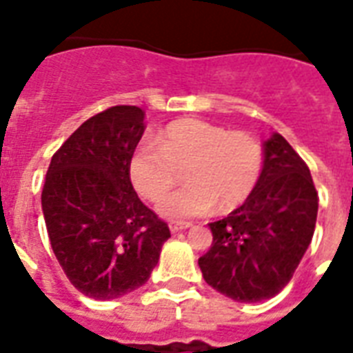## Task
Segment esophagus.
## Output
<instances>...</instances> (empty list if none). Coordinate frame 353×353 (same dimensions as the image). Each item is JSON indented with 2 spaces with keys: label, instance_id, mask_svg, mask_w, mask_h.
I'll use <instances>...</instances> for the list:
<instances>
[{
  "label": "esophagus",
  "instance_id": "34e87169",
  "mask_svg": "<svg viewBox=\"0 0 353 353\" xmlns=\"http://www.w3.org/2000/svg\"><path fill=\"white\" fill-rule=\"evenodd\" d=\"M188 227H190V223H172L170 231L179 232V231H185V229H188Z\"/></svg>",
  "mask_w": 353,
  "mask_h": 353
}]
</instances>
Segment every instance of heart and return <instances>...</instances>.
Here are the masks:
<instances>
[{"label":"heart","mask_w":353,"mask_h":353,"mask_svg":"<svg viewBox=\"0 0 353 353\" xmlns=\"http://www.w3.org/2000/svg\"><path fill=\"white\" fill-rule=\"evenodd\" d=\"M158 144L143 143L128 161V176L141 198L157 201L177 181L185 168L187 185L157 205V214L170 221L232 212L247 201L260 174L262 148L243 132L183 119L157 135Z\"/></svg>","instance_id":"b5f03b06"}]
</instances>
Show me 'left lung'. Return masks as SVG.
<instances>
[{
  "instance_id": "obj_1",
  "label": "left lung",
  "mask_w": 353,
  "mask_h": 353,
  "mask_svg": "<svg viewBox=\"0 0 353 353\" xmlns=\"http://www.w3.org/2000/svg\"><path fill=\"white\" fill-rule=\"evenodd\" d=\"M263 165L243 205L209 223L212 245L199 258L205 282L236 302L284 290L312 243L319 198L312 174L280 133L263 141Z\"/></svg>"
}]
</instances>
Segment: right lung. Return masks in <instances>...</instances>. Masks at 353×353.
Segmentation results:
<instances>
[{"mask_svg":"<svg viewBox=\"0 0 353 353\" xmlns=\"http://www.w3.org/2000/svg\"><path fill=\"white\" fill-rule=\"evenodd\" d=\"M143 133L141 108L113 106L88 119L47 170L41 210L52 252L69 282L95 301L146 284L170 238L128 176Z\"/></svg>","mask_w":353,"mask_h":353,"instance_id":"1","label":"right lung"}]
</instances>
